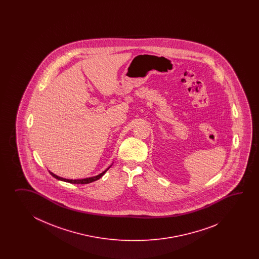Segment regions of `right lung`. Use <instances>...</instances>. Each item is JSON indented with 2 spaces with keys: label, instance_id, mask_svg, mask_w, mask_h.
<instances>
[{
  "label": "right lung",
  "instance_id": "add662e5",
  "mask_svg": "<svg viewBox=\"0 0 259 259\" xmlns=\"http://www.w3.org/2000/svg\"><path fill=\"white\" fill-rule=\"evenodd\" d=\"M110 166H109L108 168H106L105 171H103V172H102L101 174H99V175H97V176L86 178V179H82V180H68V179H64V178H61V177L55 175V174H54V173H53V172H51V171H50V174H51L52 176L54 177V178H55V179L59 180V181L69 182V183H72V184H87V183H91V182H95V181L99 180L100 178H102V177L104 176V174H105V172L110 168Z\"/></svg>",
  "mask_w": 259,
  "mask_h": 259
}]
</instances>
